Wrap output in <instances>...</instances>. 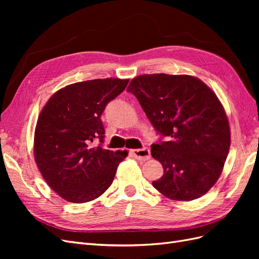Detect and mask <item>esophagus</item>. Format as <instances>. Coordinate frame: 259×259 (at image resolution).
Masks as SVG:
<instances>
[{
	"label": "esophagus",
	"instance_id": "1",
	"mask_svg": "<svg viewBox=\"0 0 259 259\" xmlns=\"http://www.w3.org/2000/svg\"><path fill=\"white\" fill-rule=\"evenodd\" d=\"M132 154L135 156V159L140 161H146L150 159V150L148 148L135 149V150H132Z\"/></svg>",
	"mask_w": 259,
	"mask_h": 259
}]
</instances>
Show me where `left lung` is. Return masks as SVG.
<instances>
[{
  "mask_svg": "<svg viewBox=\"0 0 259 259\" xmlns=\"http://www.w3.org/2000/svg\"><path fill=\"white\" fill-rule=\"evenodd\" d=\"M127 92L167 140L151 146L164 168L153 187L176 201L205 194L221 176L230 148L229 122L216 94L198 77L165 73L138 75Z\"/></svg>",
  "mask_w": 259,
  "mask_h": 259,
  "instance_id": "8db88e82",
  "label": "left lung"
}]
</instances>
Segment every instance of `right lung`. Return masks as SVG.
<instances>
[{"instance_id":"right-lung-1","label":"right lung","mask_w":259,"mask_h":259,"mask_svg":"<svg viewBox=\"0 0 259 259\" xmlns=\"http://www.w3.org/2000/svg\"><path fill=\"white\" fill-rule=\"evenodd\" d=\"M128 81L108 77L67 85L38 115L34 160L45 182L66 201L85 203L100 197L127 156V151L101 147L105 128L100 116ZM96 139L98 146L92 144Z\"/></svg>"}]
</instances>
